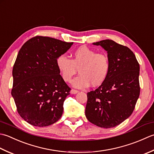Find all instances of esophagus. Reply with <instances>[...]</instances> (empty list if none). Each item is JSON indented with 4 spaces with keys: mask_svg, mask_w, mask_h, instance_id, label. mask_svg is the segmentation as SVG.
I'll list each match as a JSON object with an SVG mask.
<instances>
[{
    "mask_svg": "<svg viewBox=\"0 0 154 154\" xmlns=\"http://www.w3.org/2000/svg\"><path fill=\"white\" fill-rule=\"evenodd\" d=\"M78 92V90H74V89H72L70 91V93L72 94H77Z\"/></svg>",
    "mask_w": 154,
    "mask_h": 154,
    "instance_id": "1",
    "label": "esophagus"
}]
</instances>
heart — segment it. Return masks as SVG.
I'll list each match as a JSON object with an SVG mask.
<instances>
[{"mask_svg": "<svg viewBox=\"0 0 154 154\" xmlns=\"http://www.w3.org/2000/svg\"><path fill=\"white\" fill-rule=\"evenodd\" d=\"M56 66L65 82H70L77 73L80 75L72 81L73 86L84 88L101 85L107 78L110 70V62L107 55L96 53L86 46H81L72 54V59L60 55L56 59Z\"/></svg>", "mask_w": 154, "mask_h": 154, "instance_id": "1", "label": "heart"}]
</instances>
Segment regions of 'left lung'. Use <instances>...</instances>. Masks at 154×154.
<instances>
[{
	"instance_id": "obj_1",
	"label": "left lung",
	"mask_w": 154,
	"mask_h": 154,
	"mask_svg": "<svg viewBox=\"0 0 154 154\" xmlns=\"http://www.w3.org/2000/svg\"><path fill=\"white\" fill-rule=\"evenodd\" d=\"M93 45L107 51L110 70L104 82L87 93L85 115L97 126L114 128L129 118L135 108L140 93V64L129 48L112 40Z\"/></svg>"
}]
</instances>
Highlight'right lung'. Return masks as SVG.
<instances>
[{
  "label": "right lung",
  "instance_id": "add662e5",
  "mask_svg": "<svg viewBox=\"0 0 154 154\" xmlns=\"http://www.w3.org/2000/svg\"><path fill=\"white\" fill-rule=\"evenodd\" d=\"M73 45L36 36L21 47L12 69L11 94L17 112L28 123L45 127L57 122L71 88L56 66V59Z\"/></svg>",
  "mask_w": 154,
  "mask_h": 154
}]
</instances>
